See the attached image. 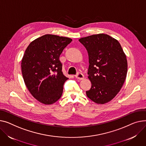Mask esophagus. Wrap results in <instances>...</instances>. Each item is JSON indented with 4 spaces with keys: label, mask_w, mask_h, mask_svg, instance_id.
<instances>
[{
    "label": "esophagus",
    "mask_w": 146,
    "mask_h": 146,
    "mask_svg": "<svg viewBox=\"0 0 146 146\" xmlns=\"http://www.w3.org/2000/svg\"><path fill=\"white\" fill-rule=\"evenodd\" d=\"M75 77H76V78H77V79L82 80L84 78V75L82 73L78 72L77 73V74L75 75Z\"/></svg>",
    "instance_id": "1"
}]
</instances>
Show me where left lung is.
<instances>
[{
    "label": "left lung",
    "instance_id": "8db88e82",
    "mask_svg": "<svg viewBox=\"0 0 146 146\" xmlns=\"http://www.w3.org/2000/svg\"><path fill=\"white\" fill-rule=\"evenodd\" d=\"M79 41L89 56L88 78L92 83L86 95L93 102L104 104L119 92L125 80L127 62L120 43L100 33L82 37Z\"/></svg>",
    "mask_w": 146,
    "mask_h": 146
}]
</instances>
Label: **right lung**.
<instances>
[{
  "mask_svg": "<svg viewBox=\"0 0 146 146\" xmlns=\"http://www.w3.org/2000/svg\"><path fill=\"white\" fill-rule=\"evenodd\" d=\"M72 41L45 35L32 42L25 50L21 63L23 80L29 91L42 103L51 104L61 98L68 78L63 74L59 57Z\"/></svg>",
  "mask_w": 146,
  "mask_h": 146,
  "instance_id": "1",
  "label": "right lung"
}]
</instances>
